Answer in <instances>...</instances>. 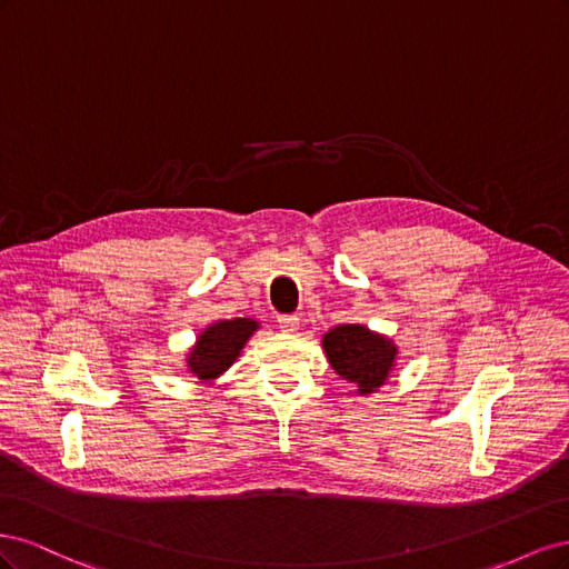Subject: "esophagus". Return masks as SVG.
Listing matches in <instances>:
<instances>
[{
    "instance_id": "1",
    "label": "esophagus",
    "mask_w": 569,
    "mask_h": 569,
    "mask_svg": "<svg viewBox=\"0 0 569 569\" xmlns=\"http://www.w3.org/2000/svg\"><path fill=\"white\" fill-rule=\"evenodd\" d=\"M280 330L284 332H297L299 330V318L297 316H278Z\"/></svg>"
}]
</instances>
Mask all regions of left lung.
<instances>
[{"label": "left lung", "mask_w": 569, "mask_h": 569, "mask_svg": "<svg viewBox=\"0 0 569 569\" xmlns=\"http://www.w3.org/2000/svg\"><path fill=\"white\" fill-rule=\"evenodd\" d=\"M322 347L332 368L358 387L360 393H370L385 385L387 375L393 366L396 347L380 337L372 335L363 325H339L332 332H327Z\"/></svg>", "instance_id": "8db88e82"}]
</instances>
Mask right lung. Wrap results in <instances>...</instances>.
Masks as SVG:
<instances>
[{
	"mask_svg": "<svg viewBox=\"0 0 569 569\" xmlns=\"http://www.w3.org/2000/svg\"><path fill=\"white\" fill-rule=\"evenodd\" d=\"M256 327L258 322L249 318H234L211 325L209 330L201 332L192 356H189V370L199 380H213V377L234 363V358L242 351L244 341L253 335Z\"/></svg>",
	"mask_w": 569,
	"mask_h": 569,
	"instance_id": "obj_1",
	"label": "right lung"
}]
</instances>
